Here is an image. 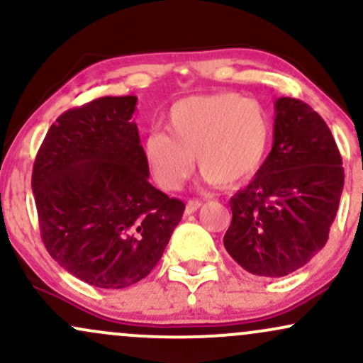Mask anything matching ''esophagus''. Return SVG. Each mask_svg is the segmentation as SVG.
<instances>
[{"label":"esophagus","mask_w":363,"mask_h":363,"mask_svg":"<svg viewBox=\"0 0 363 363\" xmlns=\"http://www.w3.org/2000/svg\"><path fill=\"white\" fill-rule=\"evenodd\" d=\"M203 203L198 201V199H191V201H187L186 205V215H193L194 211H198L199 208H201Z\"/></svg>","instance_id":"1"}]
</instances>
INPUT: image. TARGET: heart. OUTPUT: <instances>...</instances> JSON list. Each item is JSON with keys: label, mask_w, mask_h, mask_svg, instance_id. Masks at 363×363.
Returning a JSON list of instances; mask_svg holds the SVG:
<instances>
[{"label": "heart", "mask_w": 363, "mask_h": 363, "mask_svg": "<svg viewBox=\"0 0 363 363\" xmlns=\"http://www.w3.org/2000/svg\"><path fill=\"white\" fill-rule=\"evenodd\" d=\"M167 132L153 131L143 155L162 189L176 191L193 170V157L208 182L235 187L259 172L273 124L261 102L235 91L187 97L167 114Z\"/></svg>", "instance_id": "1"}]
</instances>
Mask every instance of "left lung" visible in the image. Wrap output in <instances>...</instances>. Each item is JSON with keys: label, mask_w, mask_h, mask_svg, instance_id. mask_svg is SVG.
I'll list each match as a JSON object with an SVG mask.
<instances>
[{"label": "left lung", "mask_w": 363, "mask_h": 363, "mask_svg": "<svg viewBox=\"0 0 363 363\" xmlns=\"http://www.w3.org/2000/svg\"><path fill=\"white\" fill-rule=\"evenodd\" d=\"M343 162L324 119L306 102H274L273 148L245 189L230 199L223 245L245 272L280 278L326 244L343 193Z\"/></svg>", "instance_id": "1"}]
</instances>
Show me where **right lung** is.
<instances>
[{"label":"right lung","mask_w":363,"mask_h":363,"mask_svg":"<svg viewBox=\"0 0 363 363\" xmlns=\"http://www.w3.org/2000/svg\"><path fill=\"white\" fill-rule=\"evenodd\" d=\"M138 99H95L66 111L37 153L40 235L52 259L99 289H126L160 261L184 203L148 182L133 121Z\"/></svg>","instance_id":"1"}]
</instances>
